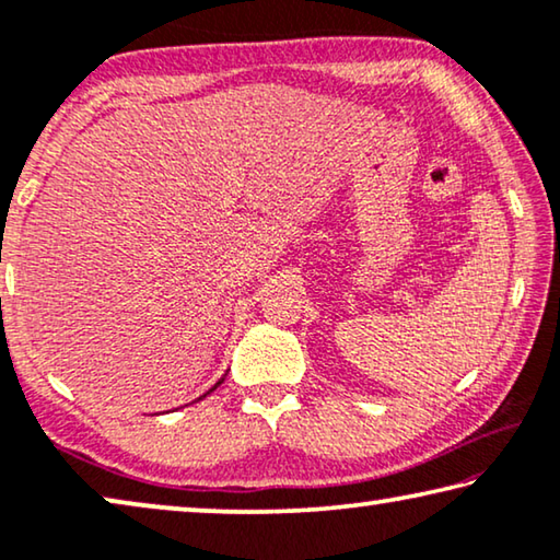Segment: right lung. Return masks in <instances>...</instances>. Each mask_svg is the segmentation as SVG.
<instances>
[{"label":"right lung","instance_id":"add662e5","mask_svg":"<svg viewBox=\"0 0 560 560\" xmlns=\"http://www.w3.org/2000/svg\"><path fill=\"white\" fill-rule=\"evenodd\" d=\"M219 385H221V382H219ZM219 385H215V387H219ZM215 387H213V389H215Z\"/></svg>","mask_w":560,"mask_h":560}]
</instances>
